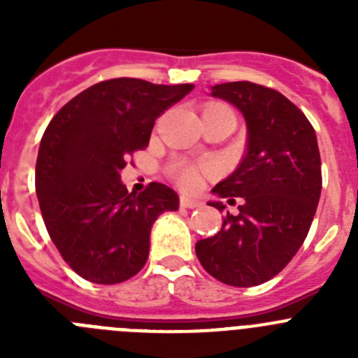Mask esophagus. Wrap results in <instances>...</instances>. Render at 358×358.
I'll return each mask as SVG.
<instances>
[{"instance_id":"esophagus-1","label":"esophagus","mask_w":358,"mask_h":358,"mask_svg":"<svg viewBox=\"0 0 358 358\" xmlns=\"http://www.w3.org/2000/svg\"><path fill=\"white\" fill-rule=\"evenodd\" d=\"M179 206H181V208H186V210H194V208H199V206H201V202L195 201V199L181 197V201H179Z\"/></svg>"}]
</instances>
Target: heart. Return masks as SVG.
Listing matches in <instances>:
<instances>
[{
    "instance_id": "heart-1",
    "label": "heart",
    "mask_w": 358,
    "mask_h": 358,
    "mask_svg": "<svg viewBox=\"0 0 358 358\" xmlns=\"http://www.w3.org/2000/svg\"><path fill=\"white\" fill-rule=\"evenodd\" d=\"M170 173H172V177L176 179L177 185L185 189L197 188L199 182H201V173H199L197 166L185 163V161H177V163H173L172 169H170Z\"/></svg>"
}]
</instances>
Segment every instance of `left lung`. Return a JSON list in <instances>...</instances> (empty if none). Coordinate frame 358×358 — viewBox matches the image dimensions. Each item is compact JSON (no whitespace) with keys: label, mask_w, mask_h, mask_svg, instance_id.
Listing matches in <instances>:
<instances>
[{"label":"left lung","mask_w":358,"mask_h":358,"mask_svg":"<svg viewBox=\"0 0 358 358\" xmlns=\"http://www.w3.org/2000/svg\"><path fill=\"white\" fill-rule=\"evenodd\" d=\"M248 123V148L238 169L213 194L238 202L217 235L195 252L206 273L233 287H255L280 274L305 242L321 197V156L312 123L280 91L252 82L211 87ZM222 211V202H211Z\"/></svg>","instance_id":"8db88e82"}]
</instances>
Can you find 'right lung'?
<instances>
[{
  "instance_id": "obj_1",
  "label": "right lung",
  "mask_w": 358,
  "mask_h": 358,
  "mask_svg": "<svg viewBox=\"0 0 358 358\" xmlns=\"http://www.w3.org/2000/svg\"><path fill=\"white\" fill-rule=\"evenodd\" d=\"M141 78H110L71 98L41 140L36 192L44 226L66 264L84 280L115 285L147 264L152 224L176 211L172 188L129 192L127 159L147 148L156 118L194 90Z\"/></svg>"
}]
</instances>
